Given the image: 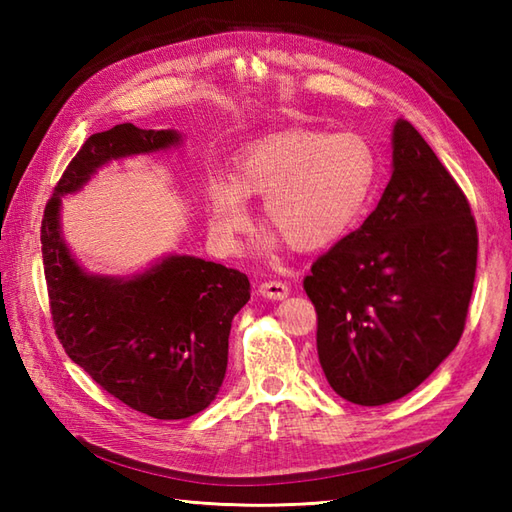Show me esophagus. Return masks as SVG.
I'll list each match as a JSON object with an SVG mask.
<instances>
[{
	"mask_svg": "<svg viewBox=\"0 0 512 512\" xmlns=\"http://www.w3.org/2000/svg\"><path fill=\"white\" fill-rule=\"evenodd\" d=\"M259 292H262V295H264L266 299L281 301V299H286V297H288L290 288H288V284H284V281H279V279H268V281H264L262 286H259Z\"/></svg>",
	"mask_w": 512,
	"mask_h": 512,
	"instance_id": "esophagus-1",
	"label": "esophagus"
}]
</instances>
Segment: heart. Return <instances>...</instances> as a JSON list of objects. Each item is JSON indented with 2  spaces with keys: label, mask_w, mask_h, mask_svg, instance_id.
Segmentation results:
<instances>
[{
  "label": "heart",
  "mask_w": 512,
  "mask_h": 512,
  "mask_svg": "<svg viewBox=\"0 0 512 512\" xmlns=\"http://www.w3.org/2000/svg\"><path fill=\"white\" fill-rule=\"evenodd\" d=\"M374 176L372 149L356 134L273 136L242 154L231 184L213 182L209 187L211 233L222 248L233 250L248 226L244 198H264V222L290 248L299 253L321 250L354 224Z\"/></svg>",
  "instance_id": "heart-1"
}]
</instances>
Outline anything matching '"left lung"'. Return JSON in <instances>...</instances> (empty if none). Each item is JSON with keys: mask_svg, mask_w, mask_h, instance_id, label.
Listing matches in <instances>:
<instances>
[{"mask_svg": "<svg viewBox=\"0 0 512 512\" xmlns=\"http://www.w3.org/2000/svg\"><path fill=\"white\" fill-rule=\"evenodd\" d=\"M378 206L312 264L323 374L341 398L378 407L416 389L464 332L477 226L460 184L409 121Z\"/></svg>", "mask_w": 512, "mask_h": 512, "instance_id": "left-lung-1", "label": "left lung"}]
</instances>
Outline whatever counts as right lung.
I'll return each mask as SVG.
<instances>
[{"label":"right lung","instance_id":"obj_1","mask_svg":"<svg viewBox=\"0 0 512 512\" xmlns=\"http://www.w3.org/2000/svg\"><path fill=\"white\" fill-rule=\"evenodd\" d=\"M180 143L173 129L116 125L85 140L52 191L41 255L54 332L65 354L107 394L158 420H182L215 400L228 334L250 299L239 270L171 255L136 277H96L74 262L59 228L61 195L79 191L107 160Z\"/></svg>","mask_w":512,"mask_h":512}]
</instances>
